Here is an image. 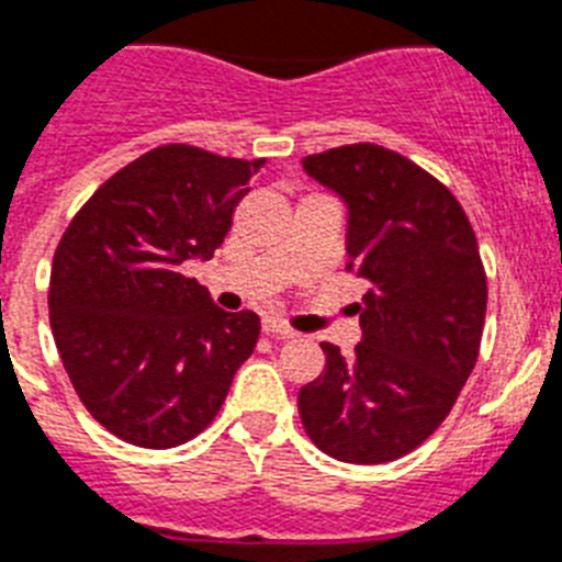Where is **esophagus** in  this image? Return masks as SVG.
Returning a JSON list of instances; mask_svg holds the SVG:
<instances>
[{
	"label": "esophagus",
	"instance_id": "34e87169",
	"mask_svg": "<svg viewBox=\"0 0 562 562\" xmlns=\"http://www.w3.org/2000/svg\"><path fill=\"white\" fill-rule=\"evenodd\" d=\"M262 331H266L268 337H273V339H294L296 337L294 328L277 323V319H266V323H262Z\"/></svg>",
	"mask_w": 562,
	"mask_h": 562
}]
</instances>
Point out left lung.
I'll return each instance as SVG.
<instances>
[{
  "mask_svg": "<svg viewBox=\"0 0 562 562\" xmlns=\"http://www.w3.org/2000/svg\"><path fill=\"white\" fill-rule=\"evenodd\" d=\"M348 205V271L369 282L362 342L300 389V419L342 463H391L426 442L469 380L485 323V268L463 205L440 179L383 145L303 159Z\"/></svg>",
  "mask_w": 562,
  "mask_h": 562,
  "instance_id": "1",
  "label": "left lung"
}]
</instances>
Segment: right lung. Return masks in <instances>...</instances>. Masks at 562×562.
<instances>
[{"label": "right lung", "mask_w": 562, "mask_h": 562, "mask_svg": "<svg viewBox=\"0 0 562 562\" xmlns=\"http://www.w3.org/2000/svg\"><path fill=\"white\" fill-rule=\"evenodd\" d=\"M266 159L159 145L105 179L50 268V331L99 426L173 449L211 426L254 353L259 317L211 303L182 262L214 257Z\"/></svg>", "instance_id": "right-lung-1"}]
</instances>
